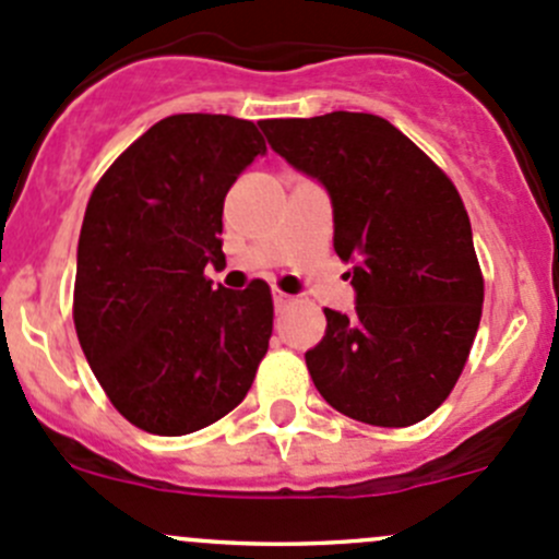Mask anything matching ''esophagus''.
Listing matches in <instances>:
<instances>
[{"label": "esophagus", "mask_w": 559, "mask_h": 559, "mask_svg": "<svg viewBox=\"0 0 559 559\" xmlns=\"http://www.w3.org/2000/svg\"><path fill=\"white\" fill-rule=\"evenodd\" d=\"M273 302H275V308H278V311H281V308L289 306V302H292V295H286V292L275 289V292H273Z\"/></svg>", "instance_id": "34e87169"}]
</instances>
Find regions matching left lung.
<instances>
[{
    "mask_svg": "<svg viewBox=\"0 0 559 559\" xmlns=\"http://www.w3.org/2000/svg\"><path fill=\"white\" fill-rule=\"evenodd\" d=\"M297 170L326 186L335 253L357 311L324 308L306 352L321 397L376 427L427 419L452 394L481 321L484 275L449 175L386 118L335 110L259 123Z\"/></svg>",
    "mask_w": 559,
    "mask_h": 559,
    "instance_id": "8db88e82",
    "label": "left lung"
}]
</instances>
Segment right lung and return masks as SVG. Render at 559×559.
Instances as JSON below:
<instances>
[{
    "mask_svg": "<svg viewBox=\"0 0 559 559\" xmlns=\"http://www.w3.org/2000/svg\"><path fill=\"white\" fill-rule=\"evenodd\" d=\"M253 121L178 112L140 134L94 186L78 240L72 319L118 414L189 436L238 408L273 335L264 281L213 289L224 197L264 154Z\"/></svg>",
    "mask_w": 559,
    "mask_h": 559,
    "instance_id": "right-lung-1",
    "label": "right lung"
}]
</instances>
